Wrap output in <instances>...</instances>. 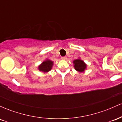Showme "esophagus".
<instances>
[{"label":"esophagus","instance_id":"obj_1","mask_svg":"<svg viewBox=\"0 0 122 122\" xmlns=\"http://www.w3.org/2000/svg\"><path fill=\"white\" fill-rule=\"evenodd\" d=\"M61 58H62V60H66L67 59V57H61Z\"/></svg>","mask_w":122,"mask_h":122}]
</instances>
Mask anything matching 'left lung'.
Listing matches in <instances>:
<instances>
[{"label": "left lung", "instance_id": "obj_1", "mask_svg": "<svg viewBox=\"0 0 122 122\" xmlns=\"http://www.w3.org/2000/svg\"><path fill=\"white\" fill-rule=\"evenodd\" d=\"M73 63L75 69L79 72H84L87 68V65L85 64L83 60H81L80 57H79V58L73 61Z\"/></svg>", "mask_w": 122, "mask_h": 122}]
</instances>
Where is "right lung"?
Instances as JSON below:
<instances>
[{
  "label": "right lung",
  "mask_w": 122,
  "mask_h": 122,
  "mask_svg": "<svg viewBox=\"0 0 122 122\" xmlns=\"http://www.w3.org/2000/svg\"><path fill=\"white\" fill-rule=\"evenodd\" d=\"M53 64H54L53 61L48 59V58H46L38 65V69L42 72L47 73L52 69Z\"/></svg>",
  "instance_id": "add662e5"
}]
</instances>
